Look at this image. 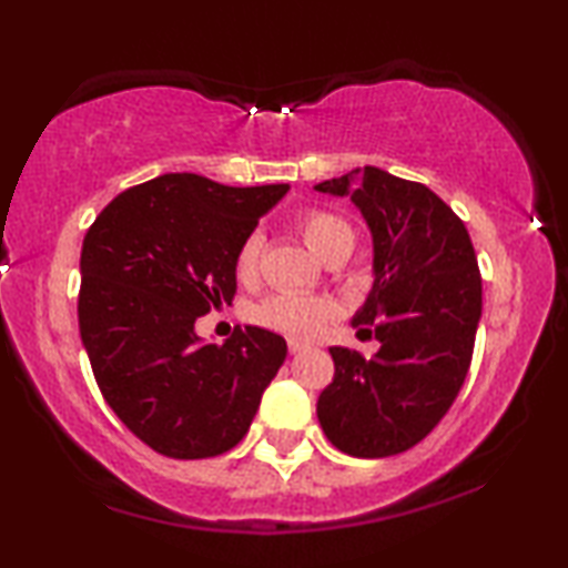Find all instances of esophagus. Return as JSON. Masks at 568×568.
<instances>
[{
  "mask_svg": "<svg viewBox=\"0 0 568 568\" xmlns=\"http://www.w3.org/2000/svg\"><path fill=\"white\" fill-rule=\"evenodd\" d=\"M305 344H300V341H290V354H300V352H305Z\"/></svg>",
  "mask_w": 568,
  "mask_h": 568,
  "instance_id": "esophagus-1",
  "label": "esophagus"
}]
</instances>
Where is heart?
I'll list each match as a JSON object with an SVG mask.
<instances>
[{
  "instance_id": "heart-1",
  "label": "heart",
  "mask_w": 568,
  "mask_h": 568,
  "mask_svg": "<svg viewBox=\"0 0 568 568\" xmlns=\"http://www.w3.org/2000/svg\"><path fill=\"white\" fill-rule=\"evenodd\" d=\"M297 230L305 237V243L321 255L328 258L341 247L354 245V232L348 227L344 216L325 212V209H307L297 216ZM263 237L261 232H251L235 253V276L240 282H253L258 274ZM338 315V305L328 297H315V294H294L282 292L274 297L263 300L253 310V321L263 328L282 333L290 338H315L321 336L333 317Z\"/></svg>"
}]
</instances>
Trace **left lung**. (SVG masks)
<instances>
[{"label":"left lung","instance_id":"1","mask_svg":"<svg viewBox=\"0 0 568 568\" xmlns=\"http://www.w3.org/2000/svg\"><path fill=\"white\" fill-rule=\"evenodd\" d=\"M315 191L352 196L375 245V284L354 328L375 333L364 359L333 346L317 422L341 453L390 457L418 445L468 377L480 321V271L460 216L424 183L356 168Z\"/></svg>","mask_w":568,"mask_h":568}]
</instances>
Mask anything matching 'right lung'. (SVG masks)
Listing matches in <instances>:
<instances>
[{
    "label": "right lung",
    "mask_w": 568,
    "mask_h": 568,
    "mask_svg": "<svg viewBox=\"0 0 568 568\" xmlns=\"http://www.w3.org/2000/svg\"><path fill=\"white\" fill-rule=\"evenodd\" d=\"M286 191L168 173L119 193L84 235L82 344L105 403L154 453H227L284 364L278 333L245 325L220 346L193 325L235 297L237 247Z\"/></svg>",
    "instance_id": "1"
}]
</instances>
